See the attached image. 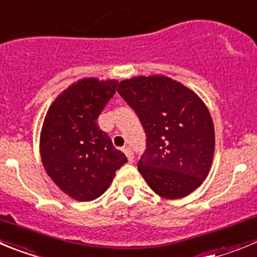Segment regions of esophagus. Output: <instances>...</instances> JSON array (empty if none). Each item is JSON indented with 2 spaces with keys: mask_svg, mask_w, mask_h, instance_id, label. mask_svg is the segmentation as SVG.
I'll list each match as a JSON object with an SVG mask.
<instances>
[{
  "mask_svg": "<svg viewBox=\"0 0 257 257\" xmlns=\"http://www.w3.org/2000/svg\"><path fill=\"white\" fill-rule=\"evenodd\" d=\"M123 152H124V154H125V156L128 157V161H131V163H132L134 157H133V151H132L131 147H124Z\"/></svg>",
  "mask_w": 257,
  "mask_h": 257,
  "instance_id": "1",
  "label": "esophagus"
}]
</instances>
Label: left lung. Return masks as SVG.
I'll return each instance as SVG.
<instances>
[{"mask_svg":"<svg viewBox=\"0 0 257 257\" xmlns=\"http://www.w3.org/2000/svg\"><path fill=\"white\" fill-rule=\"evenodd\" d=\"M117 92L140 117L146 149L138 170L168 200L188 196L209 175L215 131L207 106L195 92L165 75L133 77Z\"/></svg>","mask_w":257,"mask_h":257,"instance_id":"obj_1","label":"left lung"}]
</instances>
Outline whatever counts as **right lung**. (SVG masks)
Segmentation results:
<instances>
[{
    "instance_id": "obj_1",
    "label": "right lung",
    "mask_w": 257,
    "mask_h": 257,
    "mask_svg": "<svg viewBox=\"0 0 257 257\" xmlns=\"http://www.w3.org/2000/svg\"><path fill=\"white\" fill-rule=\"evenodd\" d=\"M116 85L114 79L83 78L62 91L46 114L39 138L42 164L54 183L74 200L100 197L126 163L97 124Z\"/></svg>"
}]
</instances>
